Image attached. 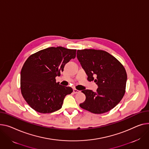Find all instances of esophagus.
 Listing matches in <instances>:
<instances>
[{
	"instance_id": "esophagus-1",
	"label": "esophagus",
	"mask_w": 149,
	"mask_h": 149,
	"mask_svg": "<svg viewBox=\"0 0 149 149\" xmlns=\"http://www.w3.org/2000/svg\"><path fill=\"white\" fill-rule=\"evenodd\" d=\"M73 92H74V93H78L80 92V91H78V90H77V89L74 88V90H73Z\"/></svg>"
}]
</instances>
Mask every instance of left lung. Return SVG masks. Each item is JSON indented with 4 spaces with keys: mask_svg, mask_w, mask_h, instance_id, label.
Here are the masks:
<instances>
[{
    "mask_svg": "<svg viewBox=\"0 0 149 149\" xmlns=\"http://www.w3.org/2000/svg\"><path fill=\"white\" fill-rule=\"evenodd\" d=\"M77 54L88 81L94 80L98 86L95 92L82 91L86 100L80 104V107L95 114L110 111L125 93L127 74L125 68L114 56L103 50L78 49Z\"/></svg>",
    "mask_w": 149,
    "mask_h": 149,
    "instance_id": "obj_1",
    "label": "left lung"
}]
</instances>
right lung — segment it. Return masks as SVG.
Instances as JSON below:
<instances>
[{
    "mask_svg": "<svg viewBox=\"0 0 149 149\" xmlns=\"http://www.w3.org/2000/svg\"><path fill=\"white\" fill-rule=\"evenodd\" d=\"M76 56V49L49 47L29 56L20 75L22 94L32 108L51 113L62 107L65 97L73 90L56 83L65 65Z\"/></svg>",
    "mask_w": 149,
    "mask_h": 149,
    "instance_id": "1",
    "label": "right lung"
}]
</instances>
